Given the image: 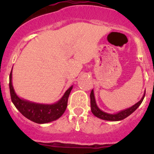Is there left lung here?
I'll return each instance as SVG.
<instances>
[{"mask_svg": "<svg viewBox=\"0 0 154 154\" xmlns=\"http://www.w3.org/2000/svg\"><path fill=\"white\" fill-rule=\"evenodd\" d=\"M145 93L146 91L144 92L143 96L141 98V99L138 103L132 106L130 108L126 109L121 110L119 112H116V113H108V112H103L98 107L97 104H96V99H95V95H94V91L93 89L92 90L90 93V104H91V111L93 113L94 116H96V117L99 118V119H103V120H107V121H119L123 120L125 118L128 117L129 116L131 115L139 106L142 103L144 97H145Z\"/></svg>", "mask_w": 154, "mask_h": 154, "instance_id": "8db88e82", "label": "left lung"}]
</instances>
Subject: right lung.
<instances>
[{
    "label": "right lung",
    "instance_id": "add662e5",
    "mask_svg": "<svg viewBox=\"0 0 154 154\" xmlns=\"http://www.w3.org/2000/svg\"><path fill=\"white\" fill-rule=\"evenodd\" d=\"M9 87L11 101L19 112L32 122L42 124L55 121L62 116L67 107L68 99L73 85L66 90L63 96L58 102L53 104L33 103L19 97L12 85V70L9 77Z\"/></svg>",
    "mask_w": 154,
    "mask_h": 154
}]
</instances>
